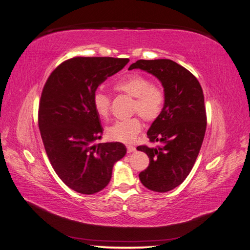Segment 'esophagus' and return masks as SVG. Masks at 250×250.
<instances>
[{"instance_id": "obj_1", "label": "esophagus", "mask_w": 250, "mask_h": 250, "mask_svg": "<svg viewBox=\"0 0 250 250\" xmlns=\"http://www.w3.org/2000/svg\"><path fill=\"white\" fill-rule=\"evenodd\" d=\"M134 151H135V147H133L131 145L127 146V152L128 153H132V152H134Z\"/></svg>"}]
</instances>
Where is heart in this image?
I'll return each mask as SVG.
<instances>
[{
  "mask_svg": "<svg viewBox=\"0 0 250 250\" xmlns=\"http://www.w3.org/2000/svg\"><path fill=\"white\" fill-rule=\"evenodd\" d=\"M117 92L123 93L134 99L133 111L146 121H154L160 117L166 103V95L162 88L154 86L152 80L134 73L124 76L113 83ZM93 106L98 116L106 119L109 113L110 99L106 93L98 89L93 96ZM142 129L139 118H131L116 122L107 128V137L117 142L131 143Z\"/></svg>",
  "mask_w": 250,
  "mask_h": 250,
  "instance_id": "obj_1",
  "label": "heart"
}]
</instances>
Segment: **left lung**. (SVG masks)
Wrapping results in <instances>:
<instances>
[{
	"label": "left lung",
	"instance_id": "left-lung-1",
	"mask_svg": "<svg viewBox=\"0 0 250 250\" xmlns=\"http://www.w3.org/2000/svg\"><path fill=\"white\" fill-rule=\"evenodd\" d=\"M140 69L160 80L166 95L163 112L147 131L160 146H139L150 164L140 173L141 183L154 192H169L190 174L207 129L204 97L192 73L170 59L138 60L128 70Z\"/></svg>",
	"mask_w": 250,
	"mask_h": 250
}]
</instances>
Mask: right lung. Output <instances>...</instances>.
<instances>
[{
  "label": "right lung",
  "mask_w": 250,
  "mask_h": 250,
  "mask_svg": "<svg viewBox=\"0 0 250 250\" xmlns=\"http://www.w3.org/2000/svg\"><path fill=\"white\" fill-rule=\"evenodd\" d=\"M128 58L75 57L52 72L43 86L39 126L44 149L59 178L75 192L95 194L108 185L112 167L126 154L122 143L94 144L103 128L93 106L98 86Z\"/></svg>",
  "instance_id": "obj_1"
}]
</instances>
